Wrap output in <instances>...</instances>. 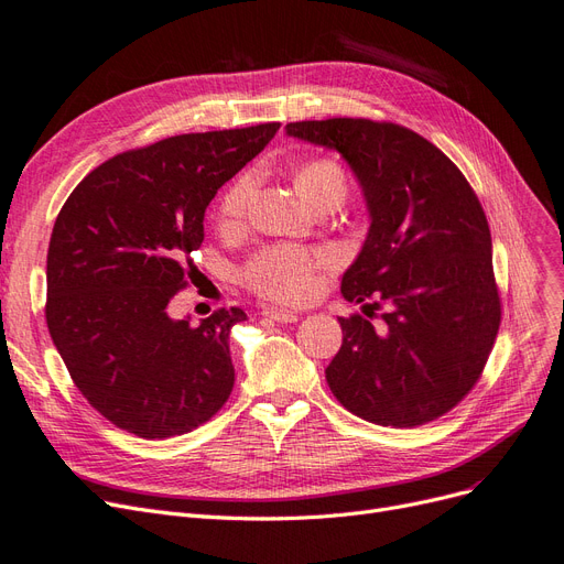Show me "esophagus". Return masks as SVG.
<instances>
[{
    "instance_id": "obj_1",
    "label": "esophagus",
    "mask_w": 564,
    "mask_h": 564,
    "mask_svg": "<svg viewBox=\"0 0 564 564\" xmlns=\"http://www.w3.org/2000/svg\"><path fill=\"white\" fill-rule=\"evenodd\" d=\"M263 317H270L275 322H282V324H291V322H299V313H291V310H278V307H263L261 310Z\"/></svg>"
}]
</instances>
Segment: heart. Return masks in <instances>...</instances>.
<instances>
[{"label": "heart", "mask_w": 564, "mask_h": 564, "mask_svg": "<svg viewBox=\"0 0 564 564\" xmlns=\"http://www.w3.org/2000/svg\"><path fill=\"white\" fill-rule=\"evenodd\" d=\"M294 184L313 209L324 203L340 205L347 193V172L334 159H315L296 170ZM251 188H254L251 174H240L238 180H232L226 186L217 207V219L221 228H236L242 224ZM328 261H332L328 251L275 245L251 257L242 270V278L245 284L263 299L286 305L303 303L313 296L317 270Z\"/></svg>", "instance_id": "heart-1"}]
</instances>
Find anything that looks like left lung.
<instances>
[{
	"instance_id": "left-lung-1",
	"label": "left lung",
	"mask_w": 564,
	"mask_h": 564,
	"mask_svg": "<svg viewBox=\"0 0 564 564\" xmlns=\"http://www.w3.org/2000/svg\"><path fill=\"white\" fill-rule=\"evenodd\" d=\"M286 134L336 149L364 191L366 242L345 270L343 345L326 366L334 397L361 420L417 426L478 382L501 322L492 238L474 188L422 134L371 119L289 123ZM387 304L381 324L370 310Z\"/></svg>"
}]
</instances>
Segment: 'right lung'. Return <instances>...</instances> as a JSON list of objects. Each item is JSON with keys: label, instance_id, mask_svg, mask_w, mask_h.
Returning a JSON list of instances; mask_svg holds the SVG:
<instances>
[{"label": "right lung", "instance_id": "1", "mask_svg": "<svg viewBox=\"0 0 564 564\" xmlns=\"http://www.w3.org/2000/svg\"><path fill=\"white\" fill-rule=\"evenodd\" d=\"M280 123L191 132L95 167L55 219L46 259V324L79 392L140 438L193 432L236 382L221 307L193 326L170 301L196 273L205 209L275 138Z\"/></svg>", "mask_w": 564, "mask_h": 564}]
</instances>
